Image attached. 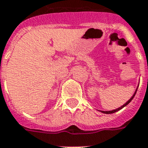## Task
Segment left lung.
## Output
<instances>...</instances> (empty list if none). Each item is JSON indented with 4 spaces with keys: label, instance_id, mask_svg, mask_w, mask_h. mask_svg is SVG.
Masks as SVG:
<instances>
[{
    "label": "left lung",
    "instance_id": "obj_1",
    "mask_svg": "<svg viewBox=\"0 0 148 148\" xmlns=\"http://www.w3.org/2000/svg\"><path fill=\"white\" fill-rule=\"evenodd\" d=\"M137 89H138V87L136 88V91H135V93H134V94L132 95V97L130 99L128 100V101H127V102L125 103V104H124L123 106H121L120 108H118V109H114V110H112V111H101V112H103V113H106V114H110V113H114V112H117V111H119V110H121V109H123L124 107H125L126 106H127V105H128V104H129V103L132 101V100L133 99V97H135V95H136V93Z\"/></svg>",
    "mask_w": 148,
    "mask_h": 148
}]
</instances>
